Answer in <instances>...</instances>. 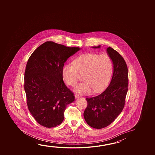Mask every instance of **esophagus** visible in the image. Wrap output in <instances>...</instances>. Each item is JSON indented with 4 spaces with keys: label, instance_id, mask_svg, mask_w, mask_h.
<instances>
[{
    "label": "esophagus",
    "instance_id": "esophagus-1",
    "mask_svg": "<svg viewBox=\"0 0 155 155\" xmlns=\"http://www.w3.org/2000/svg\"><path fill=\"white\" fill-rule=\"evenodd\" d=\"M74 96H75L76 98H78V97H80L81 96V95H79L78 94H75Z\"/></svg>",
    "mask_w": 155,
    "mask_h": 155
}]
</instances>
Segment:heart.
<instances>
[{"instance_id": "b5f03b06", "label": "heart", "mask_w": 155, "mask_h": 155, "mask_svg": "<svg viewBox=\"0 0 155 155\" xmlns=\"http://www.w3.org/2000/svg\"><path fill=\"white\" fill-rule=\"evenodd\" d=\"M73 65L65 64L61 74L64 81L71 86H75L84 74L85 81L77 85L75 91L89 94L93 90L97 93L104 90L111 77L113 63L107 54H99L85 53L78 57L73 61Z\"/></svg>"}]
</instances>
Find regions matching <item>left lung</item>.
I'll return each instance as SVG.
<instances>
[{
	"instance_id": "8db88e82",
	"label": "left lung",
	"mask_w": 155,
	"mask_h": 155,
	"mask_svg": "<svg viewBox=\"0 0 155 155\" xmlns=\"http://www.w3.org/2000/svg\"><path fill=\"white\" fill-rule=\"evenodd\" d=\"M100 47L94 46L93 48ZM107 50L114 64L111 81L102 94L86 98L87 106L84 112L87 124L98 129L109 125L121 113L128 90L129 77L126 62L114 48L109 47Z\"/></svg>"
}]
</instances>
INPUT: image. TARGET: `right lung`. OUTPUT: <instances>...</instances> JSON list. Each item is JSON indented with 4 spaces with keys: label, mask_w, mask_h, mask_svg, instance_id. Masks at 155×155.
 Wrapping results in <instances>:
<instances>
[{
    "label": "right lung",
    "mask_w": 155,
    "mask_h": 155,
    "mask_svg": "<svg viewBox=\"0 0 155 155\" xmlns=\"http://www.w3.org/2000/svg\"><path fill=\"white\" fill-rule=\"evenodd\" d=\"M80 50L46 41L28 58L24 76V89L28 110L38 123L53 127L63 121L67 105L74 94L63 80L64 63Z\"/></svg>",
    "instance_id": "right-lung-1"
}]
</instances>
